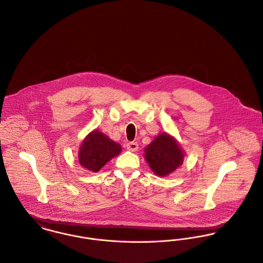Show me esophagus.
I'll return each mask as SVG.
<instances>
[{
  "mask_svg": "<svg viewBox=\"0 0 263 263\" xmlns=\"http://www.w3.org/2000/svg\"><path fill=\"white\" fill-rule=\"evenodd\" d=\"M126 148L132 152H136L139 149V145L137 142H129L126 144Z\"/></svg>",
  "mask_w": 263,
  "mask_h": 263,
  "instance_id": "esophagus-1",
  "label": "esophagus"
}]
</instances>
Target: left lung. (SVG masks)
I'll return each instance as SVG.
<instances>
[{
	"instance_id": "left-lung-1",
	"label": "left lung",
	"mask_w": 263,
	"mask_h": 263,
	"mask_svg": "<svg viewBox=\"0 0 263 263\" xmlns=\"http://www.w3.org/2000/svg\"><path fill=\"white\" fill-rule=\"evenodd\" d=\"M144 157L152 172L158 176L173 174L183 162L184 151L173 136L158 135L146 148Z\"/></svg>"
}]
</instances>
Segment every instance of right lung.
Here are the masks:
<instances>
[{
  "label": "right lung",
  "instance_id": "obj_1",
  "mask_svg": "<svg viewBox=\"0 0 263 263\" xmlns=\"http://www.w3.org/2000/svg\"><path fill=\"white\" fill-rule=\"evenodd\" d=\"M121 152L120 144L95 129L82 142L79 151L80 164L89 172L98 173L107 162Z\"/></svg>",
  "mask_w": 263,
  "mask_h": 263
}]
</instances>
